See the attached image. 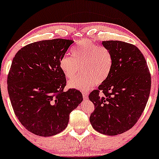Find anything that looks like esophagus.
<instances>
[{"instance_id": "obj_1", "label": "esophagus", "mask_w": 159, "mask_h": 159, "mask_svg": "<svg viewBox=\"0 0 159 159\" xmlns=\"http://www.w3.org/2000/svg\"><path fill=\"white\" fill-rule=\"evenodd\" d=\"M82 94H83L84 100H86V99L88 98V93H87V92L82 91Z\"/></svg>"}]
</instances>
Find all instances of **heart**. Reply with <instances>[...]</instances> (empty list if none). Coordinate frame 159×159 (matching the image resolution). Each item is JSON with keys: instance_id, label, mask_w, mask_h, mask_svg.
Instances as JSON below:
<instances>
[{"instance_id": "obj_1", "label": "heart", "mask_w": 159, "mask_h": 159, "mask_svg": "<svg viewBox=\"0 0 159 159\" xmlns=\"http://www.w3.org/2000/svg\"><path fill=\"white\" fill-rule=\"evenodd\" d=\"M72 55H64L59 67L67 78H72L82 68V75L68 82V86L78 89H88L94 84H101L110 75L113 65V57L107 48L83 39L72 49Z\"/></svg>"}]
</instances>
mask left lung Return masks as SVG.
I'll return each instance as SVG.
<instances>
[{
	"instance_id": "1",
	"label": "left lung",
	"mask_w": 159,
	"mask_h": 159,
	"mask_svg": "<svg viewBox=\"0 0 159 159\" xmlns=\"http://www.w3.org/2000/svg\"><path fill=\"white\" fill-rule=\"evenodd\" d=\"M102 44L112 53L113 65L106 81L89 95L95 106L89 121L98 133L116 135L131 129L140 118L150 95L151 77L135 45L119 41Z\"/></svg>"
}]
</instances>
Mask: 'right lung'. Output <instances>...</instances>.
I'll return each mask as SVG.
<instances>
[{"mask_svg":"<svg viewBox=\"0 0 159 159\" xmlns=\"http://www.w3.org/2000/svg\"><path fill=\"white\" fill-rule=\"evenodd\" d=\"M72 40L56 38L25 46L13 58L7 84L13 110L33 134L52 136L67 127L70 114L83 101L79 90L64 91L66 76L59 61Z\"/></svg>","mask_w":159,"mask_h":159,"instance_id":"obj_1","label":"right lung"}]
</instances>
